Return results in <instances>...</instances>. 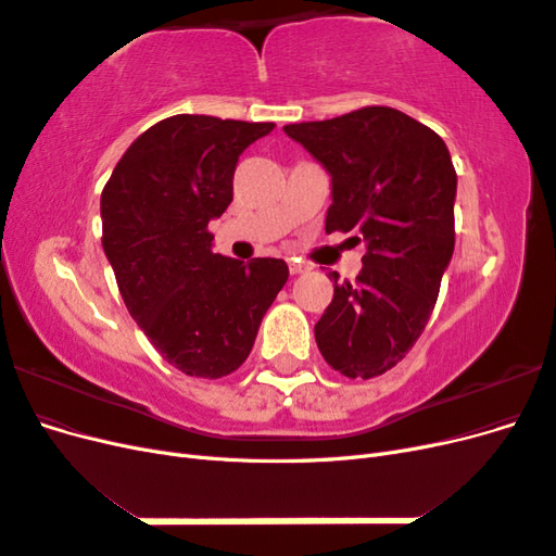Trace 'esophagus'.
<instances>
[{
  "instance_id": "1",
  "label": "esophagus",
  "mask_w": 556,
  "mask_h": 556,
  "mask_svg": "<svg viewBox=\"0 0 556 556\" xmlns=\"http://www.w3.org/2000/svg\"><path fill=\"white\" fill-rule=\"evenodd\" d=\"M306 271H311V266H308L306 262L290 260V274H292V276H301V274H306Z\"/></svg>"
}]
</instances>
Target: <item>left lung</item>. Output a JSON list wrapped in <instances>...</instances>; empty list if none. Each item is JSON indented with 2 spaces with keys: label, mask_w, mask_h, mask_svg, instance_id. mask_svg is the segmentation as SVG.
Here are the masks:
<instances>
[{
  "label": "left lung",
  "mask_w": 556,
  "mask_h": 556,
  "mask_svg": "<svg viewBox=\"0 0 556 556\" xmlns=\"http://www.w3.org/2000/svg\"><path fill=\"white\" fill-rule=\"evenodd\" d=\"M331 174L327 233L366 241L355 282L331 271L333 299L315 341L345 378L390 371L422 336L454 250V172L445 141L390 106L285 125ZM362 241L359 237H352Z\"/></svg>",
  "instance_id": "obj_1"
}]
</instances>
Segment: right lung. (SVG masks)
Masks as SVG:
<instances>
[{
  "label": "right lung",
  "instance_id": "right-lung-1",
  "mask_svg": "<svg viewBox=\"0 0 556 556\" xmlns=\"http://www.w3.org/2000/svg\"><path fill=\"white\" fill-rule=\"evenodd\" d=\"M274 123L172 115L134 141L102 190V248L125 306L185 376L237 371L288 264L215 255L208 223L233 199L243 150Z\"/></svg>",
  "mask_w": 556,
  "mask_h": 556
}]
</instances>
